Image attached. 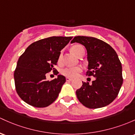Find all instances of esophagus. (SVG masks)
<instances>
[{
	"label": "esophagus",
	"instance_id": "1",
	"mask_svg": "<svg viewBox=\"0 0 135 135\" xmlns=\"http://www.w3.org/2000/svg\"><path fill=\"white\" fill-rule=\"evenodd\" d=\"M66 81H67V82H71V81L73 79H70V78H69V77H66Z\"/></svg>",
	"mask_w": 135,
	"mask_h": 135
}]
</instances>
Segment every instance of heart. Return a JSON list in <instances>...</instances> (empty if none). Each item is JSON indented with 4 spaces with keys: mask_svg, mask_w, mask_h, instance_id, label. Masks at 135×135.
<instances>
[{
    "mask_svg": "<svg viewBox=\"0 0 135 135\" xmlns=\"http://www.w3.org/2000/svg\"><path fill=\"white\" fill-rule=\"evenodd\" d=\"M72 52L77 56H79L82 52L84 51V48L83 46H81L80 44H76L73 46L71 47ZM62 59V55L60 54L59 57V62H60L61 61ZM82 69L81 67L79 66H76V67H73V68H65L61 69L60 71V73L62 75L67 77L69 78H75L79 75L80 73H81Z\"/></svg>",
    "mask_w": 135,
    "mask_h": 135,
    "instance_id": "b5f03b06",
    "label": "heart"
}]
</instances>
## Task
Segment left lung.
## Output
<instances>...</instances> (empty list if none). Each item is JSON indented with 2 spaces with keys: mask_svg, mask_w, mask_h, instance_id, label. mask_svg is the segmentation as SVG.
Here are the masks:
<instances>
[{
  "mask_svg": "<svg viewBox=\"0 0 135 135\" xmlns=\"http://www.w3.org/2000/svg\"><path fill=\"white\" fill-rule=\"evenodd\" d=\"M71 43L84 45L88 52L86 75L95 80L89 84L82 82L76 91L81 104L89 109L106 106L117 98L123 83L122 68L117 53L108 43L91 37L77 36Z\"/></svg>",
  "mask_w": 135,
  "mask_h": 135,
  "instance_id": "obj_1",
  "label": "left lung"
}]
</instances>
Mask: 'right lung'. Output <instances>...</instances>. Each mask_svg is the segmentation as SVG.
Segmentation results:
<instances>
[{
	"label": "right lung",
	"mask_w": 135,
	"mask_h": 135,
	"mask_svg": "<svg viewBox=\"0 0 135 135\" xmlns=\"http://www.w3.org/2000/svg\"><path fill=\"white\" fill-rule=\"evenodd\" d=\"M73 37H51L33 42L20 56L14 71L15 89L22 100L35 108H45L57 98L66 78L46 80V75L56 69L61 51ZM56 75L59 72H55Z\"/></svg>",
	"instance_id": "add662e5"
}]
</instances>
